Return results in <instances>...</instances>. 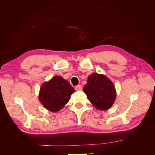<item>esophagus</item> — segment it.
Here are the masks:
<instances>
[{
  "label": "esophagus",
  "instance_id": "esophagus-1",
  "mask_svg": "<svg viewBox=\"0 0 155 155\" xmlns=\"http://www.w3.org/2000/svg\"><path fill=\"white\" fill-rule=\"evenodd\" d=\"M75 88H76V91H81L82 90V86L81 85H79L75 87Z\"/></svg>",
  "mask_w": 155,
  "mask_h": 155
}]
</instances>
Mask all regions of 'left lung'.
<instances>
[{"instance_id":"left-lung-1","label":"left lung","mask_w":155,"mask_h":155,"mask_svg":"<svg viewBox=\"0 0 155 155\" xmlns=\"http://www.w3.org/2000/svg\"><path fill=\"white\" fill-rule=\"evenodd\" d=\"M83 91L88 100L99 110L109 109L116 98L114 84L104 75L97 73L89 76Z\"/></svg>"}]
</instances>
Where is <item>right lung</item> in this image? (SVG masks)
I'll return each mask as SVG.
<instances>
[{
    "instance_id": "obj_1",
    "label": "right lung",
    "mask_w": 155,
    "mask_h": 155,
    "mask_svg": "<svg viewBox=\"0 0 155 155\" xmlns=\"http://www.w3.org/2000/svg\"><path fill=\"white\" fill-rule=\"evenodd\" d=\"M74 88L61 76H55L41 87L39 99L51 112L60 110L68 102Z\"/></svg>"
}]
</instances>
